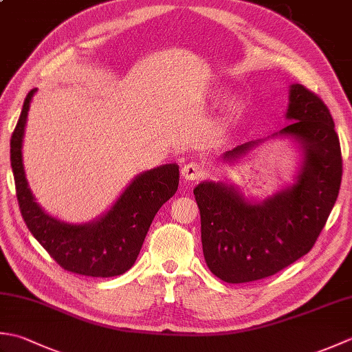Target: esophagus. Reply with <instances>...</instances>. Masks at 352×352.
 Returning <instances> with one entry per match:
<instances>
[{
    "label": "esophagus",
    "instance_id": "1",
    "mask_svg": "<svg viewBox=\"0 0 352 352\" xmlns=\"http://www.w3.org/2000/svg\"><path fill=\"white\" fill-rule=\"evenodd\" d=\"M201 166L198 163H195V162H189V163H186L184 166H183V169H182V175H183V178L186 182H195V180H198V178L203 175L201 174Z\"/></svg>",
    "mask_w": 352,
    "mask_h": 352
}]
</instances>
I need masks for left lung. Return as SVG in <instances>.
<instances>
[{"mask_svg":"<svg viewBox=\"0 0 352 352\" xmlns=\"http://www.w3.org/2000/svg\"><path fill=\"white\" fill-rule=\"evenodd\" d=\"M284 116L290 121L284 129L222 159L234 163L267 139H290L301 153L294 183L260 201L223 182L207 180L193 189L206 263L226 283L266 278L305 256L338 199L342 153L330 110L309 89L290 85Z\"/></svg>","mask_w":352,"mask_h":352,"instance_id":"1","label":"left lung"}]
</instances>
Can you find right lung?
Returning a JSON list of instances; mask_svg holds the SVG:
<instances>
[{"instance_id":"add662e5","label":"right lung","mask_w":352,"mask_h":352,"mask_svg":"<svg viewBox=\"0 0 352 352\" xmlns=\"http://www.w3.org/2000/svg\"><path fill=\"white\" fill-rule=\"evenodd\" d=\"M36 91L28 92L10 140V163L22 218L36 241L66 271L102 278L121 275L136 261L155 213L177 192L178 164H162L134 177L110 210L92 222L69 223L54 218L37 204L22 162L27 116Z\"/></svg>"}]
</instances>
